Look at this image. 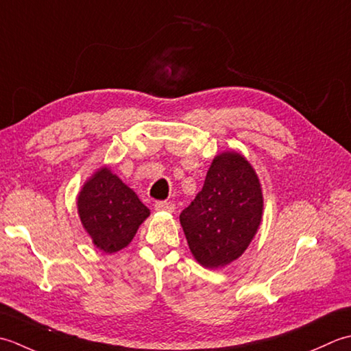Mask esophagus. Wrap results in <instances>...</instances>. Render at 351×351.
Listing matches in <instances>:
<instances>
[{
	"instance_id": "1",
	"label": "esophagus",
	"mask_w": 351,
	"mask_h": 351,
	"mask_svg": "<svg viewBox=\"0 0 351 351\" xmlns=\"http://www.w3.org/2000/svg\"><path fill=\"white\" fill-rule=\"evenodd\" d=\"M154 209L156 210H165V212H174L176 204L169 203V202H157L154 204Z\"/></svg>"
}]
</instances>
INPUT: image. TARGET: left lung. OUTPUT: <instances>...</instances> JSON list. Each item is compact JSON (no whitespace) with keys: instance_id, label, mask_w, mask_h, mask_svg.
I'll return each mask as SVG.
<instances>
[{"instance_id":"8db88e82","label":"left lung","mask_w":351,"mask_h":351,"mask_svg":"<svg viewBox=\"0 0 351 351\" xmlns=\"http://www.w3.org/2000/svg\"><path fill=\"white\" fill-rule=\"evenodd\" d=\"M262 209L259 178L245 157L234 152L218 154L203 189L180 213L192 254L207 268L236 261L256 234Z\"/></svg>"}]
</instances>
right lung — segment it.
I'll return each instance as SVG.
<instances>
[{
	"label": "right lung",
	"mask_w": 351,
	"mask_h": 351,
	"mask_svg": "<svg viewBox=\"0 0 351 351\" xmlns=\"http://www.w3.org/2000/svg\"><path fill=\"white\" fill-rule=\"evenodd\" d=\"M78 215L94 244L115 253L130 244L149 210L109 168H101L83 186L77 199Z\"/></svg>",
	"instance_id": "add662e5"
}]
</instances>
